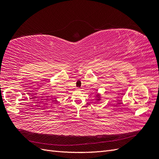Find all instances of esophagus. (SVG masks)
Masks as SVG:
<instances>
[{
    "instance_id": "1",
    "label": "esophagus",
    "mask_w": 159,
    "mask_h": 159,
    "mask_svg": "<svg viewBox=\"0 0 159 159\" xmlns=\"http://www.w3.org/2000/svg\"><path fill=\"white\" fill-rule=\"evenodd\" d=\"M76 89H77V90H80V88H76Z\"/></svg>"
}]
</instances>
